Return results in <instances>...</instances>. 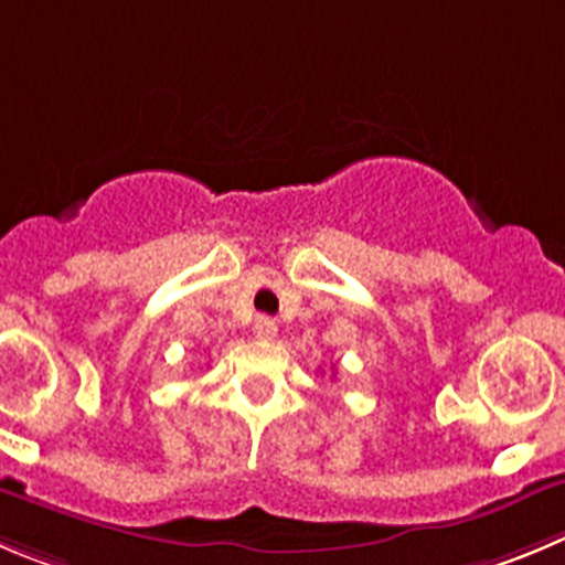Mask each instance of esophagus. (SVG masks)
Wrapping results in <instances>:
<instances>
[{
  "label": "esophagus",
  "instance_id": "esophagus-1",
  "mask_svg": "<svg viewBox=\"0 0 565 565\" xmlns=\"http://www.w3.org/2000/svg\"><path fill=\"white\" fill-rule=\"evenodd\" d=\"M253 334H256L258 340H276L278 323L273 318H267V315H262V318H256V323H253Z\"/></svg>",
  "mask_w": 565,
  "mask_h": 565
}]
</instances>
